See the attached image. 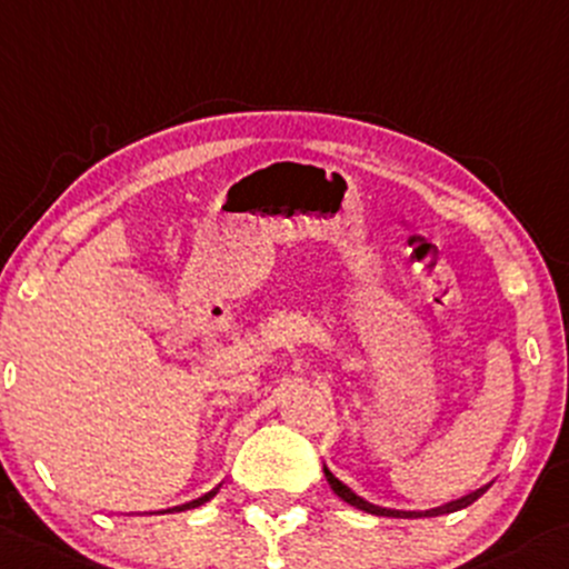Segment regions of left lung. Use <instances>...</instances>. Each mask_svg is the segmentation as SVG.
Returning a JSON list of instances; mask_svg holds the SVG:
<instances>
[{"instance_id":"obj_1","label":"left lung","mask_w":569,"mask_h":569,"mask_svg":"<svg viewBox=\"0 0 569 569\" xmlns=\"http://www.w3.org/2000/svg\"><path fill=\"white\" fill-rule=\"evenodd\" d=\"M325 477H327V482H330V488L335 490V493H338L343 501H349L351 507H357V510H362V512H370V516H385V518H436V516H447V512H456V510H463V507H469L471 501H477L488 490V486H486V488L475 490V493L463 496V499L447 501V505L433 507V510H426V512H406V510H387V507H376V505H370V501L360 499V496H357L351 488H346L343 482H340L338 477H335L332 471L327 469V466H325Z\"/></svg>"}]
</instances>
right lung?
I'll return each mask as SVG.
<instances>
[{
	"label": "right lung",
	"mask_w": 569,
	"mask_h": 569,
	"mask_svg": "<svg viewBox=\"0 0 569 569\" xmlns=\"http://www.w3.org/2000/svg\"><path fill=\"white\" fill-rule=\"evenodd\" d=\"M214 493V490H212ZM212 493H207V496H201V499H196V501H190V505H182V507H174V510H190V507H199L201 501H207V499H212Z\"/></svg>",
	"instance_id": "obj_1"
}]
</instances>
